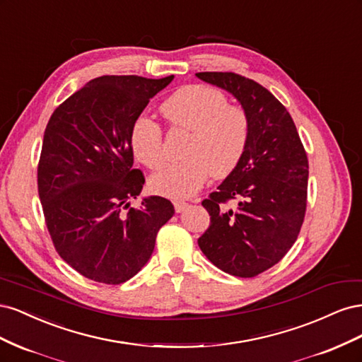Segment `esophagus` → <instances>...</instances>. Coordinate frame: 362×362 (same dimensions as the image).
<instances>
[{
	"label": "esophagus",
	"mask_w": 362,
	"mask_h": 362,
	"mask_svg": "<svg viewBox=\"0 0 362 362\" xmlns=\"http://www.w3.org/2000/svg\"><path fill=\"white\" fill-rule=\"evenodd\" d=\"M187 202H184V201H173V206H175V211L177 213H182L185 208H187Z\"/></svg>",
	"instance_id": "1"
}]
</instances>
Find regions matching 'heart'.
<instances>
[{"mask_svg":"<svg viewBox=\"0 0 362 362\" xmlns=\"http://www.w3.org/2000/svg\"><path fill=\"white\" fill-rule=\"evenodd\" d=\"M172 127L190 131L184 157L152 175L151 187L170 198H189L213 173L225 177L242 160L250 134L249 116L242 107L228 105L226 96L213 87L193 84L175 92L161 105ZM129 145L134 157L148 168H158L163 158L161 125L140 115L131 127Z\"/></svg>","mask_w":362,"mask_h":362,"instance_id":"b5f03b06","label":"heart"}]
</instances>
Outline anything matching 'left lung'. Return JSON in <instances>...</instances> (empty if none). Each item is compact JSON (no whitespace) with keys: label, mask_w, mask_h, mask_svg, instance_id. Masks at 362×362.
Wrapping results in <instances>:
<instances>
[{"label":"left lung","mask_w":362,"mask_h":362,"mask_svg":"<svg viewBox=\"0 0 362 362\" xmlns=\"http://www.w3.org/2000/svg\"><path fill=\"white\" fill-rule=\"evenodd\" d=\"M231 93L249 116L245 154L202 205L210 228L199 237L216 267L252 278L275 266L298 238L306 210L308 158L287 108L266 87L233 72H198ZM235 200L233 209L226 202Z\"/></svg>","instance_id":"1"}]
</instances>
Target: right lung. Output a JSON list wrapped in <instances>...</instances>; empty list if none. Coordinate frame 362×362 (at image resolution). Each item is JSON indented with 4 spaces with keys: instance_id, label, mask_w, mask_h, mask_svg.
Returning <instances> with one entry per match:
<instances>
[{
    "instance_id": "1",
    "label": "right lung",
    "mask_w": 362,
    "mask_h": 362,
    "mask_svg": "<svg viewBox=\"0 0 362 362\" xmlns=\"http://www.w3.org/2000/svg\"><path fill=\"white\" fill-rule=\"evenodd\" d=\"M172 80L98 76L49 117L39 198L59 255L92 281L116 286L133 278L154 252L158 229L175 214L161 196L128 208L145 184L144 173L133 169L131 127Z\"/></svg>"
}]
</instances>
